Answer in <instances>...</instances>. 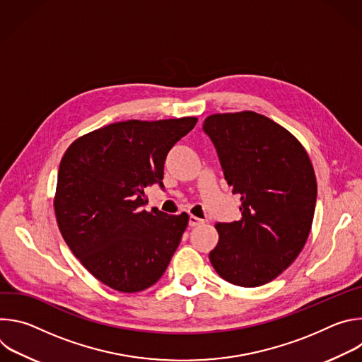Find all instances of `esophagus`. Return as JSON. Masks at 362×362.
Listing matches in <instances>:
<instances>
[{"instance_id": "obj_1", "label": "esophagus", "mask_w": 362, "mask_h": 362, "mask_svg": "<svg viewBox=\"0 0 362 362\" xmlns=\"http://www.w3.org/2000/svg\"><path fill=\"white\" fill-rule=\"evenodd\" d=\"M202 223H203V221H202L200 218H196V216H193V215L189 216V226L194 228V226H199V225H202Z\"/></svg>"}]
</instances>
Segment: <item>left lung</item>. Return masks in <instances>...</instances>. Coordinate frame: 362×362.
I'll list each match as a JSON object with an SVG mask.
<instances>
[{"mask_svg": "<svg viewBox=\"0 0 362 362\" xmlns=\"http://www.w3.org/2000/svg\"><path fill=\"white\" fill-rule=\"evenodd\" d=\"M203 130L242 211L240 221L215 225L219 242L211 264L233 285H265L296 259L311 232L317 203L311 159L291 132L255 112L211 115Z\"/></svg>", "mask_w": 362, "mask_h": 362, "instance_id": "left-lung-1", "label": "left lung"}]
</instances>
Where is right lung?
Segmentation results:
<instances>
[{
    "mask_svg": "<svg viewBox=\"0 0 362 362\" xmlns=\"http://www.w3.org/2000/svg\"><path fill=\"white\" fill-rule=\"evenodd\" d=\"M196 123V117L119 122L76 139L66 150L54 196L57 225L101 284L139 292L165 274L189 216L144 211V189L163 187L169 150Z\"/></svg>",
    "mask_w": 362,
    "mask_h": 362,
    "instance_id": "right-lung-1",
    "label": "right lung"
}]
</instances>
